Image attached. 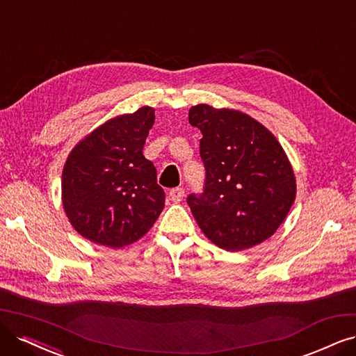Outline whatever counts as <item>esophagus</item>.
Listing matches in <instances>:
<instances>
[{
    "label": "esophagus",
    "mask_w": 356,
    "mask_h": 356,
    "mask_svg": "<svg viewBox=\"0 0 356 356\" xmlns=\"http://www.w3.org/2000/svg\"><path fill=\"white\" fill-rule=\"evenodd\" d=\"M183 196H185V189L175 188V189L170 191V200L173 201L175 204H179L183 200Z\"/></svg>",
    "instance_id": "esophagus-1"
}]
</instances>
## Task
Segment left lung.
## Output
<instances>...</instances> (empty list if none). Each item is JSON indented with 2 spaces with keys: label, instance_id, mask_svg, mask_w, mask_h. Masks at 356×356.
I'll return each mask as SVG.
<instances>
[{
  "label": "left lung",
  "instance_id": "obj_1",
  "mask_svg": "<svg viewBox=\"0 0 356 356\" xmlns=\"http://www.w3.org/2000/svg\"><path fill=\"white\" fill-rule=\"evenodd\" d=\"M189 123L202 131L204 192L188 205L207 238L227 251L268 239L286 218L296 195L291 163L271 131L252 117L200 104Z\"/></svg>",
  "mask_w": 356,
  "mask_h": 356
}]
</instances>
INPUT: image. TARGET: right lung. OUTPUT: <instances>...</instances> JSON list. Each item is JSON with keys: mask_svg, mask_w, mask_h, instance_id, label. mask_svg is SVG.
Instances as JSON below:
<instances>
[{"mask_svg": "<svg viewBox=\"0 0 356 356\" xmlns=\"http://www.w3.org/2000/svg\"><path fill=\"white\" fill-rule=\"evenodd\" d=\"M154 120L151 107L118 115L70 152L63 170V207L83 238L122 248L140 239L161 214L165 193L142 154Z\"/></svg>", "mask_w": 356, "mask_h": 356, "instance_id": "add662e5", "label": "right lung"}]
</instances>
